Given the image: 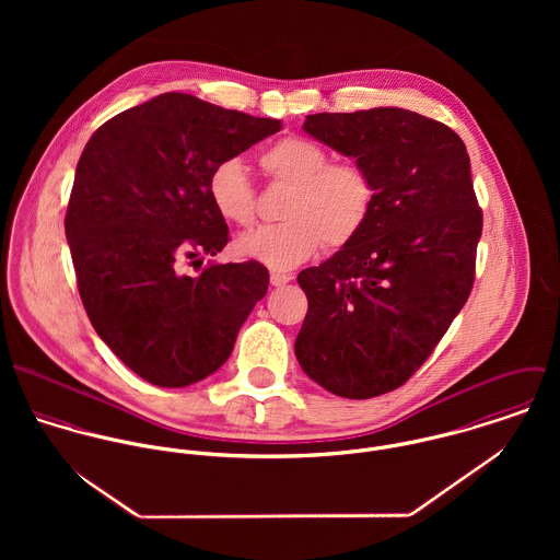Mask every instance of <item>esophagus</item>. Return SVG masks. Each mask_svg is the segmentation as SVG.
I'll use <instances>...</instances> for the list:
<instances>
[{
    "label": "esophagus",
    "mask_w": 560,
    "mask_h": 560,
    "mask_svg": "<svg viewBox=\"0 0 560 560\" xmlns=\"http://www.w3.org/2000/svg\"><path fill=\"white\" fill-rule=\"evenodd\" d=\"M289 280H291L289 273H280V271H271V273H269V282H271L273 287H282V284H287Z\"/></svg>",
    "instance_id": "obj_1"
}]
</instances>
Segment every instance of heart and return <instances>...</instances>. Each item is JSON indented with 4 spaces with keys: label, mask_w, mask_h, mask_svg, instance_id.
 Segmentation results:
<instances>
[{
    "label": "heart",
    "mask_w": 560,
    "mask_h": 560,
    "mask_svg": "<svg viewBox=\"0 0 560 560\" xmlns=\"http://www.w3.org/2000/svg\"><path fill=\"white\" fill-rule=\"evenodd\" d=\"M260 167L271 183L289 187L280 205L284 222L243 235V256L273 269H291L320 245L345 247L366 226L375 205V183L360 161H329L317 142L289 136L260 155ZM207 191L226 222L241 229L256 222V194L240 160L220 161L209 174Z\"/></svg>",
    "instance_id": "heart-1"
}]
</instances>
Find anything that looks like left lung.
Returning a JSON list of instances; mask_svg holds the SVG:
<instances>
[{
  "label": "left lung",
  "instance_id": "8db88e82",
  "mask_svg": "<svg viewBox=\"0 0 560 560\" xmlns=\"http://www.w3.org/2000/svg\"><path fill=\"white\" fill-rule=\"evenodd\" d=\"M304 129L373 176L366 226L298 276L308 313L295 340L304 373L345 399L402 386L470 298L482 211L464 140L400 107L313 114Z\"/></svg>",
  "mask_w": 560,
  "mask_h": 560
}]
</instances>
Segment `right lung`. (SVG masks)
Listing matches in <instances>:
<instances>
[{
  "label": "right lung",
  "instance_id": "right-lung-1",
  "mask_svg": "<svg viewBox=\"0 0 560 560\" xmlns=\"http://www.w3.org/2000/svg\"><path fill=\"white\" fill-rule=\"evenodd\" d=\"M280 129L273 118L165 92L88 140L65 218L81 304L149 384L183 388L215 373L265 298L269 273L258 260L207 265L198 276L180 262L215 256L231 240L207 191L211 170Z\"/></svg>",
  "mask_w": 560,
  "mask_h": 560
}]
</instances>
